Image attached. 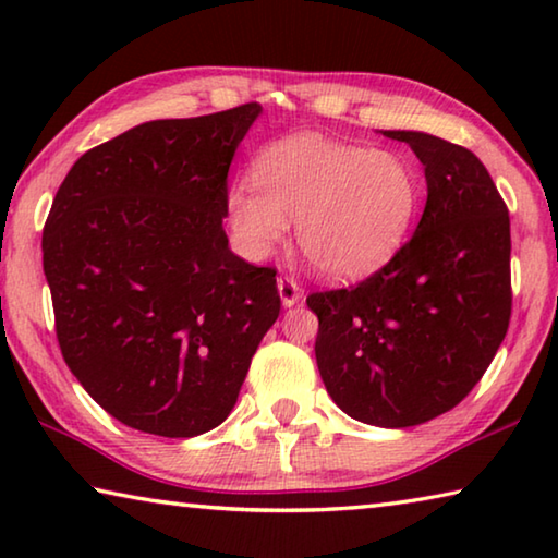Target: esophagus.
Here are the masks:
<instances>
[{"label": "esophagus", "instance_id": "34e87169", "mask_svg": "<svg viewBox=\"0 0 558 558\" xmlns=\"http://www.w3.org/2000/svg\"><path fill=\"white\" fill-rule=\"evenodd\" d=\"M278 292H280L282 305H286V307L298 305L300 298H302L300 282H298L295 278H290V276H280V278H278Z\"/></svg>", "mask_w": 558, "mask_h": 558}]
</instances>
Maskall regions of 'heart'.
<instances>
[{
	"mask_svg": "<svg viewBox=\"0 0 558 558\" xmlns=\"http://www.w3.org/2000/svg\"><path fill=\"white\" fill-rule=\"evenodd\" d=\"M253 184H239L229 196L245 248L263 256L295 221L302 256L329 278L364 276L389 260L421 202L418 169L405 155L315 132L263 149Z\"/></svg>",
	"mask_w": 558,
	"mask_h": 558,
	"instance_id": "b5f03b06",
	"label": "heart"
}]
</instances>
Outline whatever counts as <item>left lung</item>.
<instances>
[{
	"instance_id": "8db88e82",
	"label": "left lung",
	"mask_w": 558,
	"mask_h": 558,
	"mask_svg": "<svg viewBox=\"0 0 558 558\" xmlns=\"http://www.w3.org/2000/svg\"><path fill=\"white\" fill-rule=\"evenodd\" d=\"M426 169L428 199L411 241L349 288L310 292L315 356L352 418L409 428L446 413L483 379L512 317L509 211L470 149L386 130Z\"/></svg>"
}]
</instances>
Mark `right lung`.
Wrapping results in <instances>:
<instances>
[{
	"mask_svg": "<svg viewBox=\"0 0 558 558\" xmlns=\"http://www.w3.org/2000/svg\"><path fill=\"white\" fill-rule=\"evenodd\" d=\"M258 102L153 120L88 149L44 226L61 354L125 426L194 438L226 421L280 315L276 268L229 248V167Z\"/></svg>",
	"mask_w": 558,
	"mask_h": 558,
	"instance_id": "add662e5",
	"label": "right lung"
}]
</instances>
